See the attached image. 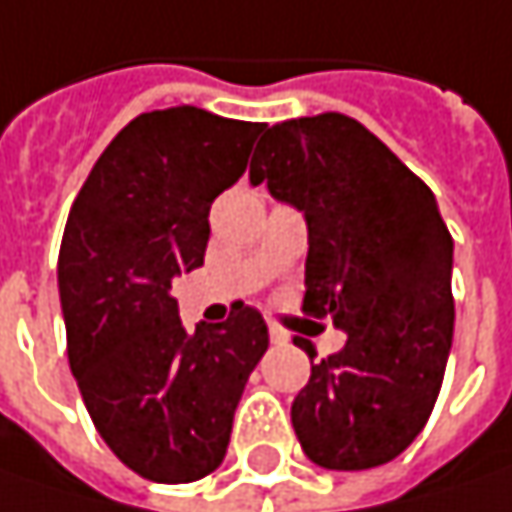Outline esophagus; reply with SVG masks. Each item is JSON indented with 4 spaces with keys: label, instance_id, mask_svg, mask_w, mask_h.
Instances as JSON below:
<instances>
[{
    "label": "esophagus",
    "instance_id": "esophagus-1",
    "mask_svg": "<svg viewBox=\"0 0 512 512\" xmlns=\"http://www.w3.org/2000/svg\"><path fill=\"white\" fill-rule=\"evenodd\" d=\"M269 340L275 343V346H284L290 337H287V331L281 328V325H275V322H269Z\"/></svg>",
    "mask_w": 512,
    "mask_h": 512
}]
</instances>
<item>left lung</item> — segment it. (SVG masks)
<instances>
[{
    "instance_id": "1",
    "label": "left lung",
    "mask_w": 512,
    "mask_h": 512,
    "mask_svg": "<svg viewBox=\"0 0 512 512\" xmlns=\"http://www.w3.org/2000/svg\"><path fill=\"white\" fill-rule=\"evenodd\" d=\"M304 213L302 310L346 346L313 363L293 401L304 454L337 472L390 463L425 428L451 334L454 243L434 193L357 119L319 114L266 128L249 166Z\"/></svg>"
}]
</instances>
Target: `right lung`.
Instances as JSON below:
<instances>
[{
	"label": "right lung",
	"instance_id": "obj_1",
	"mask_svg": "<svg viewBox=\"0 0 512 512\" xmlns=\"http://www.w3.org/2000/svg\"><path fill=\"white\" fill-rule=\"evenodd\" d=\"M263 122L178 105L131 119L72 202L58 257L67 354L87 413L155 484L210 475L269 346L255 307L181 325L172 281L205 263L213 199L246 172Z\"/></svg>",
	"mask_w": 512,
	"mask_h": 512
}]
</instances>
